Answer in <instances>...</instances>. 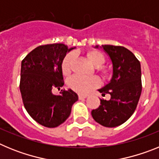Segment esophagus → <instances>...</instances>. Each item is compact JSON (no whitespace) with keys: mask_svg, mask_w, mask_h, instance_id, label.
I'll return each mask as SVG.
<instances>
[{"mask_svg":"<svg viewBox=\"0 0 159 159\" xmlns=\"http://www.w3.org/2000/svg\"><path fill=\"white\" fill-rule=\"evenodd\" d=\"M88 95H83V94H79V99H85L87 98Z\"/></svg>","mask_w":159,"mask_h":159,"instance_id":"34e87169","label":"esophagus"}]
</instances>
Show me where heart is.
Listing matches in <instances>:
<instances>
[{
    "instance_id": "b5f03b06",
    "label": "heart",
    "mask_w": 159,
    "mask_h": 159,
    "mask_svg": "<svg viewBox=\"0 0 159 159\" xmlns=\"http://www.w3.org/2000/svg\"><path fill=\"white\" fill-rule=\"evenodd\" d=\"M87 57L88 60L95 67H96L97 71L102 77H107L108 75L107 70L103 68L101 66L104 64V56L97 50H90L87 52ZM73 60V54L69 53L64 58L61 64V69L64 75H68L71 71V63ZM67 85L73 91L80 94H85L91 89L95 88L99 85V80L96 76L85 77L82 75H71L68 80Z\"/></svg>"
}]
</instances>
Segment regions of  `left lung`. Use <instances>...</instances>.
I'll list each match as a JSON object with an SVG mask.
<instances>
[{
  "mask_svg": "<svg viewBox=\"0 0 159 159\" xmlns=\"http://www.w3.org/2000/svg\"><path fill=\"white\" fill-rule=\"evenodd\" d=\"M100 48L110 57L113 70L110 82L98 91L102 95L110 94L111 99H100L92 116L103 127H115L124 123L135 111L142 92L141 65L126 48L109 44Z\"/></svg>",
  "mask_w": 159,
  "mask_h": 159,
  "instance_id": "obj_1",
  "label": "left lung"
}]
</instances>
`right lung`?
<instances>
[{"instance_id": "add662e5", "label": "right lung", "mask_w": 159, "mask_h": 159, "mask_svg": "<svg viewBox=\"0 0 159 159\" xmlns=\"http://www.w3.org/2000/svg\"><path fill=\"white\" fill-rule=\"evenodd\" d=\"M68 48L64 43L40 45L33 49L21 62L20 91L25 109L35 121L46 127H57L71 114L78 100L72 90L53 95L52 88L64 85L61 64Z\"/></svg>"}]
</instances>
